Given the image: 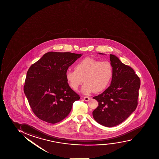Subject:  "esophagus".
I'll list each match as a JSON object with an SVG mask.
<instances>
[{"mask_svg": "<svg viewBox=\"0 0 159 159\" xmlns=\"http://www.w3.org/2000/svg\"><path fill=\"white\" fill-rule=\"evenodd\" d=\"M83 98H84V100L85 102H89L90 99V98L89 97H84Z\"/></svg>", "mask_w": 159, "mask_h": 159, "instance_id": "34e87169", "label": "esophagus"}]
</instances>
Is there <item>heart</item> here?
<instances>
[{"label": "heart", "mask_w": 159, "mask_h": 159, "mask_svg": "<svg viewBox=\"0 0 159 159\" xmlns=\"http://www.w3.org/2000/svg\"><path fill=\"white\" fill-rule=\"evenodd\" d=\"M113 67L108 62H102L91 57H85L75 66V70H68L66 79L71 88L79 90L82 84V92L85 94L99 93L107 88L113 77Z\"/></svg>", "instance_id": "obj_1"}]
</instances>
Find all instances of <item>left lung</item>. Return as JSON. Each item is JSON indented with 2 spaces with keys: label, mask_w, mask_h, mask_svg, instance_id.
<instances>
[{
  "label": "left lung",
  "mask_w": 159,
  "mask_h": 159,
  "mask_svg": "<svg viewBox=\"0 0 159 159\" xmlns=\"http://www.w3.org/2000/svg\"><path fill=\"white\" fill-rule=\"evenodd\" d=\"M110 60L113 70L111 84L102 94L94 97L99 106L92 112L96 122L107 127L120 125L135 111L140 86L139 78L132 68L115 55L110 54Z\"/></svg>",
  "instance_id": "8db88e82"
}]
</instances>
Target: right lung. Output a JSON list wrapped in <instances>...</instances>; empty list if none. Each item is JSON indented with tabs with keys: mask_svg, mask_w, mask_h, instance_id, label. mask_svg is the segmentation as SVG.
<instances>
[{
	"mask_svg": "<svg viewBox=\"0 0 159 159\" xmlns=\"http://www.w3.org/2000/svg\"><path fill=\"white\" fill-rule=\"evenodd\" d=\"M82 54L49 52L44 54L27 71L24 92L37 117L54 124L70 112L73 103L80 99L70 88L66 73Z\"/></svg>",
	"mask_w": 159,
	"mask_h": 159,
	"instance_id": "1",
	"label": "right lung"
}]
</instances>
